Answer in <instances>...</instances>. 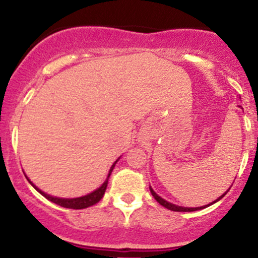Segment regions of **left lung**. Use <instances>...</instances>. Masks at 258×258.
Wrapping results in <instances>:
<instances>
[{
    "instance_id": "left-lung-1",
    "label": "left lung",
    "mask_w": 258,
    "mask_h": 258,
    "mask_svg": "<svg viewBox=\"0 0 258 258\" xmlns=\"http://www.w3.org/2000/svg\"><path fill=\"white\" fill-rule=\"evenodd\" d=\"M149 189H150V193H152V195L154 198H155V200L158 201V203L160 204V205H162L164 207H166V209H168V210H171V211H177V212H191V211H197V210H201V209H205V207H207V206H210V205H212V204H215V203H217L218 200H221L222 198L224 197V195H226L227 193H228V190H229V189H228V190L226 191V193H224L223 195H222V197H220L218 198L217 200H215L214 203H211V204H209V205H205V206H201V207H182V206H177V205H173V204H171V203H168V201H166V200H164L162 199V198H160L158 194L155 193V191L153 190L152 189V186H149Z\"/></svg>"
}]
</instances>
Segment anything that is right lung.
Returning <instances> with one entry per match:
<instances>
[{
    "mask_svg": "<svg viewBox=\"0 0 258 258\" xmlns=\"http://www.w3.org/2000/svg\"><path fill=\"white\" fill-rule=\"evenodd\" d=\"M116 162H117V160L114 162V165H112V166H111L110 171H109L108 178H106L105 182L103 183V184L100 185L98 189H96V190L92 191V193H90V194L85 195V197L75 198V199H61V198L51 197V195L43 193L42 190H40V189H38L37 186H35L34 184H32L30 180H29V179H28V180L31 183V185L34 186L35 189H36L38 193H40L41 195H43V197L46 198V199H48L49 201H52V203L57 204V205L61 206V207H67V209L81 210V209H86V207H90V206H92V205H94V204H97L100 199H102L103 195H104V193H105L106 185H108V179H109V177H110L111 171L114 170V166H115V164H116ZM26 178H28V177H26Z\"/></svg>",
    "mask_w": 258,
    "mask_h": 258,
    "instance_id": "obj_1",
    "label": "right lung"
}]
</instances>
